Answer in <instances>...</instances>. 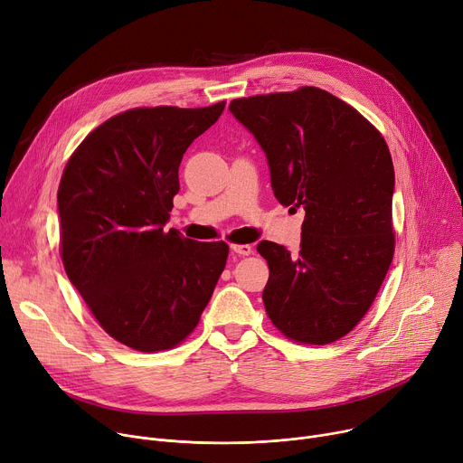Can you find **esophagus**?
I'll list each match as a JSON object with an SVG mask.
<instances>
[{
	"instance_id": "34e87169",
	"label": "esophagus",
	"mask_w": 463,
	"mask_h": 463,
	"mask_svg": "<svg viewBox=\"0 0 463 463\" xmlns=\"http://www.w3.org/2000/svg\"><path fill=\"white\" fill-rule=\"evenodd\" d=\"M231 250H232V253H236L238 257H249L250 253H253V247L247 245V243H232Z\"/></svg>"
}]
</instances>
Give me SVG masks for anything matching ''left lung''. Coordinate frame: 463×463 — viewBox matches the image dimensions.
I'll use <instances>...</instances> for the list:
<instances>
[{
	"instance_id": "obj_1",
	"label": "left lung",
	"mask_w": 463,
	"mask_h": 463,
	"mask_svg": "<svg viewBox=\"0 0 463 463\" xmlns=\"http://www.w3.org/2000/svg\"><path fill=\"white\" fill-rule=\"evenodd\" d=\"M232 116L266 153L280 204L305 208L299 255L262 240V299L286 338L326 345L373 305L395 250L393 162L386 140L351 105L316 87L232 99Z\"/></svg>"
}]
</instances>
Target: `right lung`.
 Returning a JSON list of instances; mask_svg holds the SVG:
<instances>
[{"label": "right lung", "mask_w": 463, "mask_h": 463, "mask_svg": "<svg viewBox=\"0 0 463 463\" xmlns=\"http://www.w3.org/2000/svg\"><path fill=\"white\" fill-rule=\"evenodd\" d=\"M223 109L225 101L125 110L82 140L64 167L57 203L66 275L103 330L135 351L179 345L225 269V241L164 229L183 155Z\"/></svg>", "instance_id": "obj_1"}]
</instances>
